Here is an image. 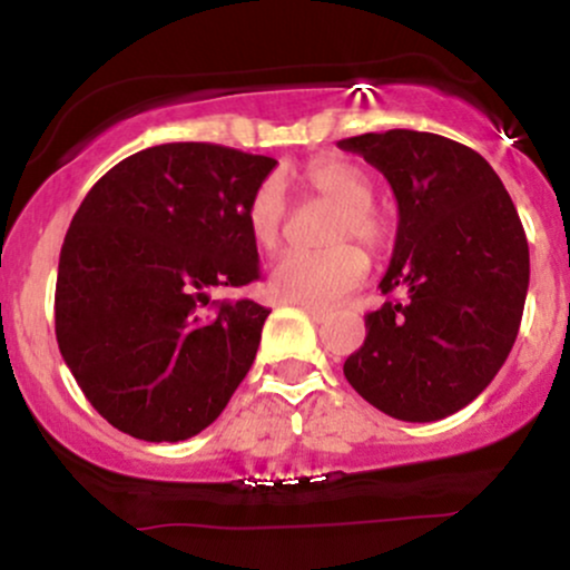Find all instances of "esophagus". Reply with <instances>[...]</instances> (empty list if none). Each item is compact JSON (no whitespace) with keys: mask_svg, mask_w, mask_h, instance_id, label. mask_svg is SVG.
Returning <instances> with one entry per match:
<instances>
[{"mask_svg":"<svg viewBox=\"0 0 570 570\" xmlns=\"http://www.w3.org/2000/svg\"><path fill=\"white\" fill-rule=\"evenodd\" d=\"M303 311H305L307 316H311L316 324L326 322V316H330V311H324V307H316V305H303Z\"/></svg>","mask_w":570,"mask_h":570,"instance_id":"1","label":"esophagus"}]
</instances>
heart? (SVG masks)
Here are the masks:
<instances>
[{
    "instance_id": "1",
    "label": "heart",
    "mask_w": 570,
    "mask_h": 570,
    "mask_svg": "<svg viewBox=\"0 0 570 570\" xmlns=\"http://www.w3.org/2000/svg\"><path fill=\"white\" fill-rule=\"evenodd\" d=\"M303 187L313 198L337 208L326 227L324 240L335 244L324 252H289L278 259L271 273L273 292L297 305H335L364 284L370 273L367 254L358 246L343 244L356 238L372 252L385 246L389 225L372 208L375 185L367 174L343 158H316L303 168ZM286 203L278 181L267 179L254 189L246 206L248 235L263 252H276L284 238Z\"/></svg>"
}]
</instances>
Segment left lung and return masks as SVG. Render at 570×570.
<instances>
[{
    "instance_id": "obj_1",
    "label": "left lung",
    "mask_w": 570,
    "mask_h": 570,
    "mask_svg": "<svg viewBox=\"0 0 570 570\" xmlns=\"http://www.w3.org/2000/svg\"><path fill=\"white\" fill-rule=\"evenodd\" d=\"M337 147L375 166L399 208L381 281L394 299L367 313V337L343 372L385 415L442 421L474 402L512 351L531 278L522 222L490 163L453 139L394 128Z\"/></svg>"
}]
</instances>
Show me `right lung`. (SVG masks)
Returning a JSON list of instances; mask_svg holds the SVG:
<instances>
[{"label": "right lung", "instance_id": "obj_1", "mask_svg": "<svg viewBox=\"0 0 570 570\" xmlns=\"http://www.w3.org/2000/svg\"><path fill=\"white\" fill-rule=\"evenodd\" d=\"M273 168L219 144H160L117 163L77 208L58 259V348L122 434L189 440L252 370L271 311L212 303V289L259 278L246 206Z\"/></svg>", "mask_w": 570, "mask_h": 570}]
</instances>
